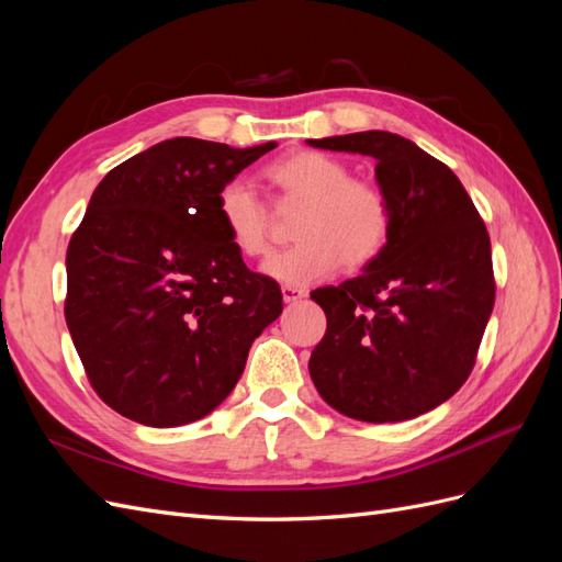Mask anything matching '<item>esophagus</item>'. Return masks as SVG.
Wrapping results in <instances>:
<instances>
[{"mask_svg": "<svg viewBox=\"0 0 562 562\" xmlns=\"http://www.w3.org/2000/svg\"><path fill=\"white\" fill-rule=\"evenodd\" d=\"M281 295H283V302L293 304V302H300L302 297H307V291H302V288H295V285H283Z\"/></svg>", "mask_w": 562, "mask_h": 562, "instance_id": "34e87169", "label": "esophagus"}]
</instances>
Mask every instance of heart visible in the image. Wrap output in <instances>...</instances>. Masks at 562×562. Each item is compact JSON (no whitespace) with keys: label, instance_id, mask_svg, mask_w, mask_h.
Masks as SVG:
<instances>
[{"label":"heart","instance_id":"obj_1","mask_svg":"<svg viewBox=\"0 0 562 562\" xmlns=\"http://www.w3.org/2000/svg\"><path fill=\"white\" fill-rule=\"evenodd\" d=\"M281 201L302 203L293 236L297 244L267 260V277L288 285H310L335 274L339 265L361 269L380 258L391 234V206L380 187L351 178L347 164L302 149L265 171ZM215 211L229 244L244 258L271 250L269 206L244 178L220 187Z\"/></svg>","mask_w":562,"mask_h":562}]
</instances>
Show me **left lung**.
Returning a JSON list of instances; mask_svg holds the SVG:
<instances>
[{"label":"left lung","mask_w":562,"mask_h":562,"mask_svg":"<svg viewBox=\"0 0 562 562\" xmlns=\"http://www.w3.org/2000/svg\"><path fill=\"white\" fill-rule=\"evenodd\" d=\"M307 143L375 159L391 206L380 258L312 293L328 318L310 359L314 386L353 419L419 417L467 382L495 307L485 223L450 168L396 133Z\"/></svg>","instance_id":"left-lung-1"}]
</instances>
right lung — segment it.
I'll list each match as a JSON object with an SVG mask.
<instances>
[{
    "instance_id": "obj_1",
    "label": "right lung",
    "mask_w": 562,
    "mask_h": 562,
    "mask_svg": "<svg viewBox=\"0 0 562 562\" xmlns=\"http://www.w3.org/2000/svg\"><path fill=\"white\" fill-rule=\"evenodd\" d=\"M277 143L173 138L100 180L67 246L65 321L95 394L145 427L223 403L248 349L283 312L220 223V187Z\"/></svg>"
}]
</instances>
